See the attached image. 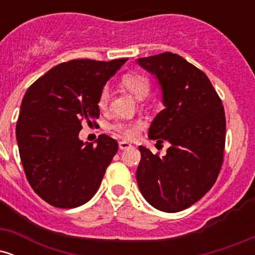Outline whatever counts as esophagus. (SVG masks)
Here are the masks:
<instances>
[{
	"label": "esophagus",
	"mask_w": 255,
	"mask_h": 255,
	"mask_svg": "<svg viewBox=\"0 0 255 255\" xmlns=\"http://www.w3.org/2000/svg\"><path fill=\"white\" fill-rule=\"evenodd\" d=\"M119 147L120 150H128V148L133 147V145H131L130 142L126 141V140H122V141L119 142Z\"/></svg>",
	"instance_id": "obj_1"
}]
</instances>
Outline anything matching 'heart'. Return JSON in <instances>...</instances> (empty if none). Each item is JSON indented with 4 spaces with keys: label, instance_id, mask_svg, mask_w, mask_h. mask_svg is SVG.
Returning a JSON list of instances; mask_svg holds the SVG:
<instances>
[{
    "label": "heart",
    "instance_id": "obj_1",
    "mask_svg": "<svg viewBox=\"0 0 255 255\" xmlns=\"http://www.w3.org/2000/svg\"><path fill=\"white\" fill-rule=\"evenodd\" d=\"M121 83L136 99H144L148 95L151 84L148 78L141 73H127L122 77ZM110 99V87L108 85L102 87L98 96V107L101 109L107 108ZM144 121L134 120V121H116L111 125L114 131L120 134L126 139H134L137 136L139 131L144 128Z\"/></svg>",
    "mask_w": 255,
    "mask_h": 255
}]
</instances>
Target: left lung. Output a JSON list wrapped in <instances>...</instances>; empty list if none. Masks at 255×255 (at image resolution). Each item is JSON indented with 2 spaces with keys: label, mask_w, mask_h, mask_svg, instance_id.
<instances>
[{
  "label": "left lung",
  "mask_w": 255,
  "mask_h": 255,
  "mask_svg": "<svg viewBox=\"0 0 255 255\" xmlns=\"http://www.w3.org/2000/svg\"><path fill=\"white\" fill-rule=\"evenodd\" d=\"M136 61L157 78L165 107L151 124L148 137L170 142L163 157L139 146L137 186L157 210L182 211L211 189L221 171L223 104L206 74L180 55L163 52Z\"/></svg>",
  "instance_id": "8db88e82"
}]
</instances>
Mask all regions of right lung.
Returning a JSON list of instances; mask_svg holds the SVG:
<instances>
[{
  "label": "right lung",
  "instance_id": "obj_1",
  "mask_svg": "<svg viewBox=\"0 0 255 255\" xmlns=\"http://www.w3.org/2000/svg\"><path fill=\"white\" fill-rule=\"evenodd\" d=\"M127 60L63 62L26 91L16 122L20 159L32 189L52 206L78 207L98 191L119 144L105 134L96 145L84 142L79 131L99 118V92Z\"/></svg>",
  "mask_w": 255,
  "mask_h": 255
}]
</instances>
